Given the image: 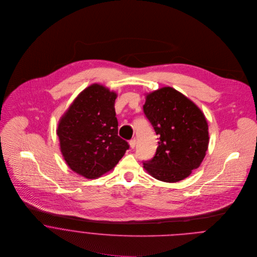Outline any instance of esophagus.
<instances>
[{
  "label": "esophagus",
  "instance_id": "1",
  "mask_svg": "<svg viewBox=\"0 0 257 257\" xmlns=\"http://www.w3.org/2000/svg\"><path fill=\"white\" fill-rule=\"evenodd\" d=\"M130 146L134 149V148L136 147V146H137V141H136V140H132V141L130 142Z\"/></svg>",
  "mask_w": 257,
  "mask_h": 257
}]
</instances>
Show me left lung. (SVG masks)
Masks as SVG:
<instances>
[{
	"instance_id": "left-lung-1",
	"label": "left lung",
	"mask_w": 257,
	"mask_h": 257,
	"mask_svg": "<svg viewBox=\"0 0 257 257\" xmlns=\"http://www.w3.org/2000/svg\"><path fill=\"white\" fill-rule=\"evenodd\" d=\"M144 112L159 137L144 168L157 180L173 183L187 178L202 163L209 146L207 119L191 100L171 87L147 95Z\"/></svg>"
}]
</instances>
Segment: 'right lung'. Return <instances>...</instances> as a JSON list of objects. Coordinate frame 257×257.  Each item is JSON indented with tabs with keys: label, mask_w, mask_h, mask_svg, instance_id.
Instances as JSON below:
<instances>
[{
	"label": "right lung",
	"mask_w": 257,
	"mask_h": 257,
	"mask_svg": "<svg viewBox=\"0 0 257 257\" xmlns=\"http://www.w3.org/2000/svg\"><path fill=\"white\" fill-rule=\"evenodd\" d=\"M116 94L102 85L83 90L57 127L60 150L74 172L88 179L111 170L130 148L117 136Z\"/></svg>",
	"instance_id": "right-lung-1"
}]
</instances>
